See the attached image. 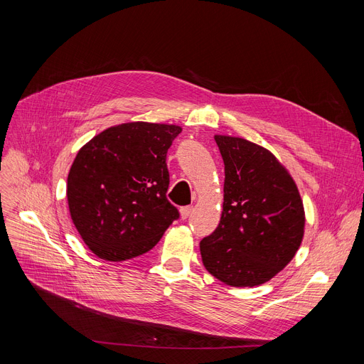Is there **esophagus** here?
Here are the masks:
<instances>
[{
  "mask_svg": "<svg viewBox=\"0 0 364 364\" xmlns=\"http://www.w3.org/2000/svg\"><path fill=\"white\" fill-rule=\"evenodd\" d=\"M193 210H194V207H193V205H185V207H181V216H182V219H186L189 215L193 213Z\"/></svg>",
  "mask_w": 364,
  "mask_h": 364,
  "instance_id": "34e87169",
  "label": "esophagus"
}]
</instances>
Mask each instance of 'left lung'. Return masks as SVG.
Wrapping results in <instances>:
<instances>
[{
	"instance_id": "obj_1",
	"label": "left lung",
	"mask_w": 364,
	"mask_h": 364,
	"mask_svg": "<svg viewBox=\"0 0 364 364\" xmlns=\"http://www.w3.org/2000/svg\"><path fill=\"white\" fill-rule=\"evenodd\" d=\"M225 164L223 205L215 232L200 241L205 269L222 283L269 282L301 247L305 210L289 170L267 148L215 134Z\"/></svg>"
}]
</instances>
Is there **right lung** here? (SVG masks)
<instances>
[{"label": "right lung", "instance_id": "right-lung-1", "mask_svg": "<svg viewBox=\"0 0 364 364\" xmlns=\"http://www.w3.org/2000/svg\"><path fill=\"white\" fill-rule=\"evenodd\" d=\"M176 124L133 121L108 127L77 154L69 168V213L87 247L121 262L159 243L179 212L167 197V149Z\"/></svg>", "mask_w": 364, "mask_h": 364}]
</instances>
